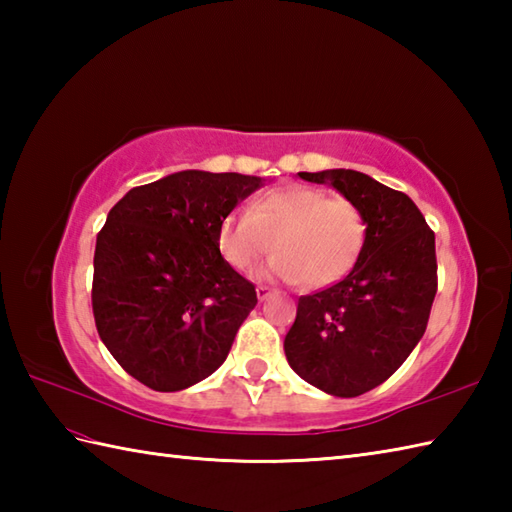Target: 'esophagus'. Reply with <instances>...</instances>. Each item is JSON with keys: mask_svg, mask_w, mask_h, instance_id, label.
<instances>
[{"mask_svg": "<svg viewBox=\"0 0 512 512\" xmlns=\"http://www.w3.org/2000/svg\"><path fill=\"white\" fill-rule=\"evenodd\" d=\"M270 295H273V290H270L268 286H257V299L259 301H268Z\"/></svg>", "mask_w": 512, "mask_h": 512, "instance_id": "obj_1", "label": "esophagus"}]
</instances>
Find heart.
Instances as JSON below:
<instances>
[{"mask_svg":"<svg viewBox=\"0 0 512 512\" xmlns=\"http://www.w3.org/2000/svg\"><path fill=\"white\" fill-rule=\"evenodd\" d=\"M363 246L361 211L301 184L259 195L250 213H231L217 226V248L235 270H250L275 248L264 273L310 290L330 288L350 275Z\"/></svg>","mask_w":512,"mask_h":512,"instance_id":"b5f03b06","label":"heart"}]
</instances>
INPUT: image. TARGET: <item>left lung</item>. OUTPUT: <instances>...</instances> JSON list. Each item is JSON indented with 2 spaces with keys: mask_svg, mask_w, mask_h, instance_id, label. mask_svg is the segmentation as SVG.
<instances>
[{
  "mask_svg": "<svg viewBox=\"0 0 512 512\" xmlns=\"http://www.w3.org/2000/svg\"><path fill=\"white\" fill-rule=\"evenodd\" d=\"M299 176L332 184L361 211L365 246L339 284L299 299L284 350L306 383L354 398L385 383L427 330L438 290L436 235L409 195L361 171Z\"/></svg>",
  "mask_w": 512,
  "mask_h": 512,
  "instance_id": "left-lung-1",
  "label": "left lung"
}]
</instances>
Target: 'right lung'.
I'll return each mask as SVG.
<instances>
[{"label": "right lung", "instance_id": "add662e5", "mask_svg": "<svg viewBox=\"0 0 512 512\" xmlns=\"http://www.w3.org/2000/svg\"><path fill=\"white\" fill-rule=\"evenodd\" d=\"M264 180L178 171L127 191L96 237L92 310L129 376L180 391L220 367L257 292L217 248V226Z\"/></svg>", "mask_w": 512, "mask_h": 512}]
</instances>
